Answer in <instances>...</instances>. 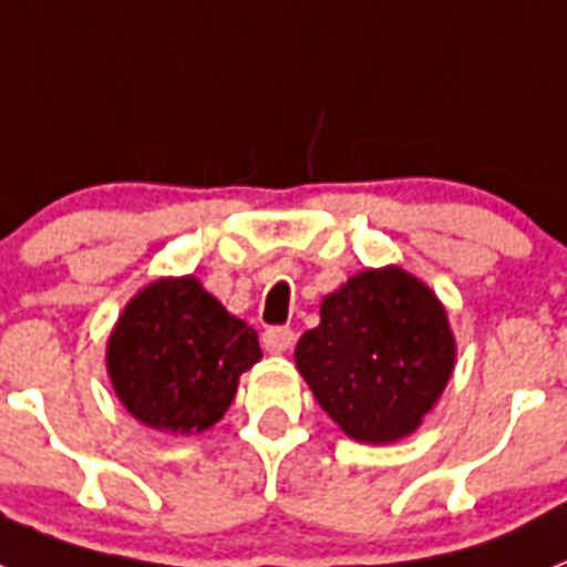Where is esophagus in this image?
Here are the masks:
<instances>
[{
	"mask_svg": "<svg viewBox=\"0 0 567 567\" xmlns=\"http://www.w3.org/2000/svg\"><path fill=\"white\" fill-rule=\"evenodd\" d=\"M293 340H297V337H293L291 328H268V331L261 334V346H265L268 354H285V351L293 346Z\"/></svg>",
	"mask_w": 567,
	"mask_h": 567,
	"instance_id": "esophagus-1",
	"label": "esophagus"
}]
</instances>
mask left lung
<instances>
[{
    "label": "left lung",
    "mask_w": 567,
    "mask_h": 567,
    "mask_svg": "<svg viewBox=\"0 0 567 567\" xmlns=\"http://www.w3.org/2000/svg\"><path fill=\"white\" fill-rule=\"evenodd\" d=\"M444 302L386 265L349 276L299 337L293 360L326 415L360 444H394L430 415L455 369Z\"/></svg>",
    "instance_id": "left-lung-1"
}]
</instances>
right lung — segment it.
I'll use <instances>...</instances> for the list:
<instances>
[{"mask_svg":"<svg viewBox=\"0 0 567 567\" xmlns=\"http://www.w3.org/2000/svg\"><path fill=\"white\" fill-rule=\"evenodd\" d=\"M259 360V334L195 276H161L141 288L106 342L117 401L135 421L169 435L216 426L239 378Z\"/></svg>","mask_w":567,"mask_h":567,"instance_id":"1","label":"right lung"}]
</instances>
